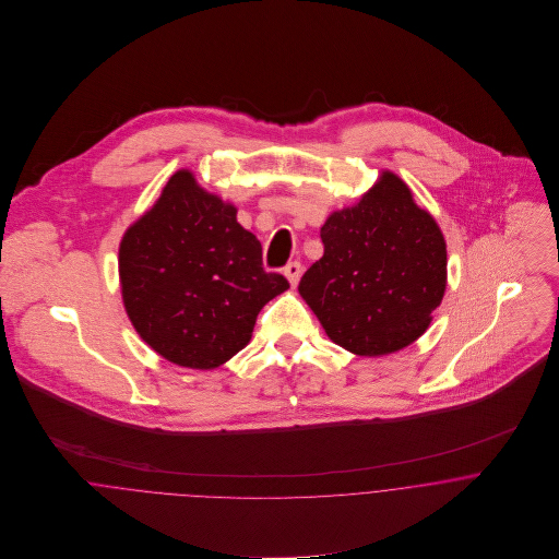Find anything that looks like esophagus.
Wrapping results in <instances>:
<instances>
[{
    "instance_id": "obj_1",
    "label": "esophagus",
    "mask_w": 559,
    "mask_h": 559,
    "mask_svg": "<svg viewBox=\"0 0 559 559\" xmlns=\"http://www.w3.org/2000/svg\"><path fill=\"white\" fill-rule=\"evenodd\" d=\"M301 273H304V266H301V262H290V264L284 269V275L288 277V282H290V286H293V288L299 284V280H301Z\"/></svg>"
}]
</instances>
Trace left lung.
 <instances>
[{
  "instance_id": "left-lung-1",
  "label": "left lung",
  "mask_w": 559,
  "mask_h": 559,
  "mask_svg": "<svg viewBox=\"0 0 559 559\" xmlns=\"http://www.w3.org/2000/svg\"><path fill=\"white\" fill-rule=\"evenodd\" d=\"M324 245L299 284L331 342L359 357L413 344L448 286V249L437 219L399 174L383 169L353 206L320 228Z\"/></svg>"
}]
</instances>
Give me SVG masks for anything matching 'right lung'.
<instances>
[{"instance_id":"1","label":"right lung","mask_w":559,"mask_h":559,"mask_svg":"<svg viewBox=\"0 0 559 559\" xmlns=\"http://www.w3.org/2000/svg\"><path fill=\"white\" fill-rule=\"evenodd\" d=\"M118 275L127 317L163 359L213 370L242 350L258 312L288 290L262 269V245L237 206L178 169L124 233Z\"/></svg>"}]
</instances>
